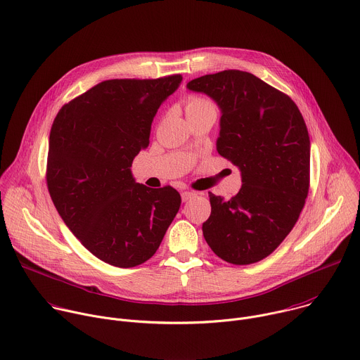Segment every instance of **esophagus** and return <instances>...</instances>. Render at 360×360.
Instances as JSON below:
<instances>
[{
	"label": "esophagus",
	"mask_w": 360,
	"mask_h": 360,
	"mask_svg": "<svg viewBox=\"0 0 360 360\" xmlns=\"http://www.w3.org/2000/svg\"><path fill=\"white\" fill-rule=\"evenodd\" d=\"M196 193L195 192H192V191H184L182 193H181V196H182V200L184 202H186V200H189L191 198H193Z\"/></svg>",
	"instance_id": "34e87169"
}]
</instances>
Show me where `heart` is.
<instances>
[{
    "mask_svg": "<svg viewBox=\"0 0 360 360\" xmlns=\"http://www.w3.org/2000/svg\"><path fill=\"white\" fill-rule=\"evenodd\" d=\"M214 107L212 102L208 101L207 98H202V96H191L186 102V112L191 111H198V110H203V108H210Z\"/></svg>",
    "mask_w": 360,
    "mask_h": 360,
    "instance_id": "obj_1",
    "label": "heart"
}]
</instances>
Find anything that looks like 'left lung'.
I'll return each mask as SVG.
<instances>
[{
    "label": "left lung",
    "instance_id": "left-lung-1",
    "mask_svg": "<svg viewBox=\"0 0 360 360\" xmlns=\"http://www.w3.org/2000/svg\"><path fill=\"white\" fill-rule=\"evenodd\" d=\"M222 111L219 155L240 169L231 199L210 192L202 231L221 259L250 265L269 256L295 226L309 192L311 141L295 102L253 74L225 70L188 82Z\"/></svg>",
    "mask_w": 360,
    "mask_h": 360
}]
</instances>
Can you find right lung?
Returning a JSON list of instances; mask_svg holds the SVG:
<instances>
[{
  "label": "right lung",
  "instance_id": "add662e5",
  "mask_svg": "<svg viewBox=\"0 0 360 360\" xmlns=\"http://www.w3.org/2000/svg\"><path fill=\"white\" fill-rule=\"evenodd\" d=\"M181 74L108 79L71 99L49 132L46 186L56 208L98 259L118 268L146 262L181 207L172 186L136 184L134 158L148 148L150 124Z\"/></svg>",
  "mask_w": 360,
  "mask_h": 360
}]
</instances>
